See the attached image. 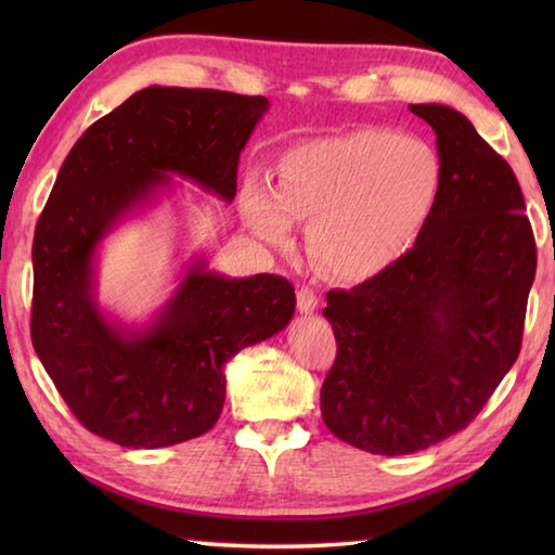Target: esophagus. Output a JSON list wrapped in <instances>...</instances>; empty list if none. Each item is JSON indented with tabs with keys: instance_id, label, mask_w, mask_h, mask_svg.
<instances>
[{
	"instance_id": "34e87169",
	"label": "esophagus",
	"mask_w": 555,
	"mask_h": 555,
	"mask_svg": "<svg viewBox=\"0 0 555 555\" xmlns=\"http://www.w3.org/2000/svg\"><path fill=\"white\" fill-rule=\"evenodd\" d=\"M317 305H320V298H317V293L312 288H298V310L302 314H312L317 310Z\"/></svg>"
}]
</instances>
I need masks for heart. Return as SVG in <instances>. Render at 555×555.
<instances>
[{"label": "heart", "instance_id": "obj_1", "mask_svg": "<svg viewBox=\"0 0 555 555\" xmlns=\"http://www.w3.org/2000/svg\"><path fill=\"white\" fill-rule=\"evenodd\" d=\"M443 167L436 150L388 128L305 140L276 162V188L250 176L241 211L257 238L288 245L310 221L314 264L340 281H364L412 253L439 209Z\"/></svg>", "mask_w": 555, "mask_h": 555}]
</instances>
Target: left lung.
Returning <instances> with one entry per match:
<instances>
[{"mask_svg": "<svg viewBox=\"0 0 555 555\" xmlns=\"http://www.w3.org/2000/svg\"><path fill=\"white\" fill-rule=\"evenodd\" d=\"M436 133L439 209L412 253L350 291H328L336 362L322 386L334 436L408 455L473 422L520 356L534 233L511 164L465 114L410 104Z\"/></svg>", "mask_w": 555, "mask_h": 555, "instance_id": "obj_1", "label": "left lung"}]
</instances>
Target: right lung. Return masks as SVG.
Segmentation results:
<instances>
[{"instance_id": "obj_1", "label": "right lung", "mask_w": 555, "mask_h": 555, "mask_svg": "<svg viewBox=\"0 0 555 555\" xmlns=\"http://www.w3.org/2000/svg\"><path fill=\"white\" fill-rule=\"evenodd\" d=\"M267 98L150 86L92 124L59 169L33 238L30 336L82 427L124 448H164L215 427L227 362L288 326L284 276L227 279L193 257L150 324L109 320L98 302V245L173 185L169 173L235 197L241 152Z\"/></svg>"}]
</instances>
